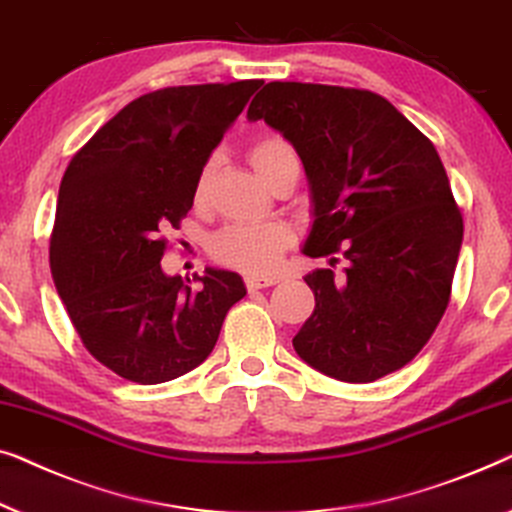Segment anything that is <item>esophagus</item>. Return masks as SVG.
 <instances>
[{
    "mask_svg": "<svg viewBox=\"0 0 512 512\" xmlns=\"http://www.w3.org/2000/svg\"><path fill=\"white\" fill-rule=\"evenodd\" d=\"M278 283V278H262V276H248L246 278V287L250 292H255V290H264V287H271V285H276Z\"/></svg>",
    "mask_w": 512,
    "mask_h": 512,
    "instance_id": "obj_1",
    "label": "esophagus"
}]
</instances>
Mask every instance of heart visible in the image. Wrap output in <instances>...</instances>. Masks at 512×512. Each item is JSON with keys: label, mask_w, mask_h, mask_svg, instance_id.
Listing matches in <instances>:
<instances>
[{"label": "heart", "mask_w": 512, "mask_h": 512, "mask_svg": "<svg viewBox=\"0 0 512 512\" xmlns=\"http://www.w3.org/2000/svg\"><path fill=\"white\" fill-rule=\"evenodd\" d=\"M248 162L255 174L269 185L278 171L287 164H297L299 157L294 148L278 134H264L248 146ZM211 167L199 171L197 183H194V199L201 201L208 187ZM294 243L292 229L285 222H255V225H229L220 229L211 239V255L215 262L232 266L243 273H271L276 269L280 257Z\"/></svg>", "instance_id": "heart-1"}]
</instances>
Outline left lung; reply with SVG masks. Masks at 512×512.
Masks as SVG:
<instances>
[{
  "label": "left lung",
  "instance_id": "1",
  "mask_svg": "<svg viewBox=\"0 0 512 512\" xmlns=\"http://www.w3.org/2000/svg\"><path fill=\"white\" fill-rule=\"evenodd\" d=\"M248 120L278 129L304 164L315 215L304 255L348 259L343 278H304L315 311L292 338L297 355L343 383L406 366L448 308L464 236L434 143L385 97L338 85L266 83Z\"/></svg>",
  "mask_w": 512,
  "mask_h": 512
}]
</instances>
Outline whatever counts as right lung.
Wrapping results in <instances>:
<instances>
[{
  "label": "right lung",
  "instance_id": "right-lung-1",
  "mask_svg": "<svg viewBox=\"0 0 512 512\" xmlns=\"http://www.w3.org/2000/svg\"><path fill=\"white\" fill-rule=\"evenodd\" d=\"M259 85L148 92L97 129L64 171L50 271L83 345L120 378L157 385L197 369L246 297L239 273L206 269L192 290L160 262L162 232L181 225L199 171Z\"/></svg>",
  "mask_w": 512,
  "mask_h": 512
}]
</instances>
